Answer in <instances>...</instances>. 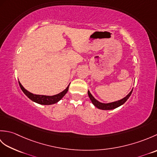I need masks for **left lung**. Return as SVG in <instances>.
<instances>
[{"instance_id": "obj_1", "label": "left lung", "mask_w": 157, "mask_h": 157, "mask_svg": "<svg viewBox=\"0 0 157 157\" xmlns=\"http://www.w3.org/2000/svg\"><path fill=\"white\" fill-rule=\"evenodd\" d=\"M132 91L133 90H132V91L130 92L129 94L125 96V97L119 100V101L110 102V103H102L101 102L98 101L97 100L95 99L94 96L91 94V93L90 92L89 90L88 91V94L90 99V101L92 102V104L94 105L96 108H98L99 109H102V110H111V109L117 108L119 106L122 105L123 104H124V103L127 101V100H128L129 98V96H131Z\"/></svg>"}]
</instances>
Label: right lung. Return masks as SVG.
<instances>
[{
	"mask_svg": "<svg viewBox=\"0 0 157 157\" xmlns=\"http://www.w3.org/2000/svg\"><path fill=\"white\" fill-rule=\"evenodd\" d=\"M19 84L20 88H21L23 92L28 96V97L36 103H38L40 105H53L55 103L58 102L60 100H61L63 96H64L66 93L69 90V85L64 90L63 92H60L59 94L53 96H44V95H38V94H34L32 93L29 92L27 90H25L23 86L21 84V83L19 82Z\"/></svg>",
	"mask_w": 157,
	"mask_h": 157,
	"instance_id": "right-lung-1",
	"label": "right lung"
}]
</instances>
